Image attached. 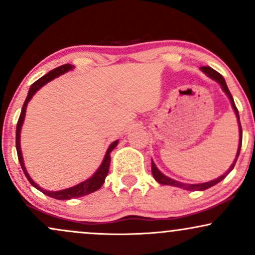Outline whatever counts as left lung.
Returning <instances> with one entry per match:
<instances>
[{
    "mask_svg": "<svg viewBox=\"0 0 255 255\" xmlns=\"http://www.w3.org/2000/svg\"><path fill=\"white\" fill-rule=\"evenodd\" d=\"M201 72L204 73L205 75H207L210 79H212V80L217 81V83L221 85L222 90L224 91L225 95L228 96V98H229L230 103H231V107H233L234 111H235V115L236 118H238V124H239V133H240V139H239V147H238V152H236V157H235V160L233 162V164L230 165V168L228 169L227 172H224L222 176H219L217 178H215V180L212 181H209V182H205V183H197V184H191V183H183V182H180V181H176L174 180V178L171 177H168L165 176L164 174H163L162 171L159 170V169L157 168L156 164H154L153 160H151L152 162V175H153L154 180L157 181L158 183L160 184H165V186H172V187H178V188H183V189H187V191H205V189L210 188V187L215 186V184H217L218 182H221L222 180H224L225 177H227V175L229 174V172L233 170L234 166H235V163L236 160H238V157L240 154V150H241V145H242V128H241V122H240V116H239V111H238V108H236L235 103H234V98L233 96H231L229 89H228L227 86V83H225L224 78L222 77L221 74H219L218 72H216L215 69H212L211 67H201Z\"/></svg>",
    "mask_w": 255,
    "mask_h": 255,
    "instance_id": "1",
    "label": "left lung"
}]
</instances>
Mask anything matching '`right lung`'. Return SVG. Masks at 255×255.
I'll use <instances>...</instances> for the list:
<instances>
[{
    "mask_svg": "<svg viewBox=\"0 0 255 255\" xmlns=\"http://www.w3.org/2000/svg\"><path fill=\"white\" fill-rule=\"evenodd\" d=\"M74 68V66H72V64H63V66L61 67H57V68H55L54 71H50L48 73V74H45L44 77H42L40 79H38L36 83H33L31 85L30 90H28V93H27V97L25 99V103L22 105V109H21V114H20V118H19V121H17V125H16V152H17V158H19V162H20V165H21L22 168V171H24L25 176L27 177L28 182H30L32 186L34 187V188H37L38 191H40L42 193H44L45 195H48V197L50 198H54V199H57V200H69V199H75V198H80V197H84V195H87V194H91V193L98 191L99 188H101L102 186H103L104 181H105V177H107L108 172H109V166H110V153L111 151L114 150V148L116 147L119 144V140H116V141L111 142L109 148L107 150V153H105L104 156V159L103 162H102V164L99 165V168L97 169V171L95 172V174L92 175L90 178H87V180H85L84 182L77 184V186H73L71 188H67V189H62V191H46V189L42 188V187H39L38 184L34 182L33 180H32L30 175H28L27 170H26L25 168V163H24V158H22V153H21V146H20V133H21V127H22V124H24V120H25V115H26V108H27V104L28 102L31 101V98L33 97L34 95H36V92L38 90H40L42 87L44 86L45 84H48L49 81L54 80L55 78L60 77V75L64 74V73L72 71V69Z\"/></svg>",
    "mask_w": 255,
    "mask_h": 255,
    "instance_id": "right-lung-1",
    "label": "right lung"
}]
</instances>
